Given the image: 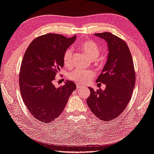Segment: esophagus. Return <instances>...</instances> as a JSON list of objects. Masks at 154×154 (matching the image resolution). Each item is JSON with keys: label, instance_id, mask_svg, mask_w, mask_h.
Listing matches in <instances>:
<instances>
[{"label": "esophagus", "instance_id": "34e87169", "mask_svg": "<svg viewBox=\"0 0 154 154\" xmlns=\"http://www.w3.org/2000/svg\"><path fill=\"white\" fill-rule=\"evenodd\" d=\"M77 89H80V88H85V86L81 85H80V84H77Z\"/></svg>", "mask_w": 154, "mask_h": 154}]
</instances>
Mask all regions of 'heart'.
<instances>
[{
	"instance_id": "heart-1",
	"label": "heart",
	"mask_w": 154,
	"mask_h": 154,
	"mask_svg": "<svg viewBox=\"0 0 154 154\" xmlns=\"http://www.w3.org/2000/svg\"><path fill=\"white\" fill-rule=\"evenodd\" d=\"M79 48L92 60L97 58L100 54V48L98 45L91 40H87L81 42L79 45ZM72 56V49H67L63 56V63L65 66L69 67L71 66ZM94 77L95 72L91 69H75L69 74V79L81 84L88 83Z\"/></svg>"
}]
</instances>
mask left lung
<instances>
[{
	"mask_svg": "<svg viewBox=\"0 0 154 154\" xmlns=\"http://www.w3.org/2000/svg\"><path fill=\"white\" fill-rule=\"evenodd\" d=\"M108 42V57L96 82L106 84L104 91L88 87L87 103L95 116L103 121L116 119L125 109L135 85L132 55L125 41L109 32L95 33Z\"/></svg>",
	"mask_w": 154,
	"mask_h": 154,
	"instance_id": "obj_1",
	"label": "left lung"
}]
</instances>
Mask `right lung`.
Masks as SVG:
<instances>
[{
  "instance_id": "right-lung-1",
  "label": "right lung",
  "mask_w": 154,
  "mask_h": 154,
  "mask_svg": "<svg viewBox=\"0 0 154 154\" xmlns=\"http://www.w3.org/2000/svg\"><path fill=\"white\" fill-rule=\"evenodd\" d=\"M75 38L47 33L35 38L25 52L19 75L21 96L29 112L42 123L57 119L76 89L70 81L59 88L53 85L63 67V54Z\"/></svg>"
}]
</instances>
